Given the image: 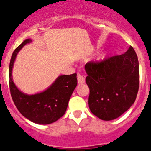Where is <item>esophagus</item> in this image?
<instances>
[{
	"instance_id": "34e87169",
	"label": "esophagus",
	"mask_w": 151,
	"mask_h": 151,
	"mask_svg": "<svg viewBox=\"0 0 151 151\" xmlns=\"http://www.w3.org/2000/svg\"><path fill=\"white\" fill-rule=\"evenodd\" d=\"M77 82L79 84H82L85 83V77H83V75H81L80 74H77Z\"/></svg>"
}]
</instances>
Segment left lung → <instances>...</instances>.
I'll list each match as a JSON object with an SVG mask.
<instances>
[{
    "instance_id": "left-lung-1",
    "label": "left lung",
    "mask_w": 151,
    "mask_h": 151,
    "mask_svg": "<svg viewBox=\"0 0 151 151\" xmlns=\"http://www.w3.org/2000/svg\"><path fill=\"white\" fill-rule=\"evenodd\" d=\"M89 88L88 106L95 116L111 121L126 112L136 101L139 86L138 57L132 46L124 54L85 65Z\"/></svg>"
}]
</instances>
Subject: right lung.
Masks as SVG:
<instances>
[{
	"mask_svg": "<svg viewBox=\"0 0 151 151\" xmlns=\"http://www.w3.org/2000/svg\"><path fill=\"white\" fill-rule=\"evenodd\" d=\"M32 39H25L12 53L9 63V82L11 96L15 106L24 117L33 123L49 124L63 116L68 101L77 85V74L60 75L46 90L27 95L16 87L12 80V68L19 50Z\"/></svg>",
	"mask_w": 151,
	"mask_h": 151,
	"instance_id": "obj_1",
	"label": "right lung"
}]
</instances>
